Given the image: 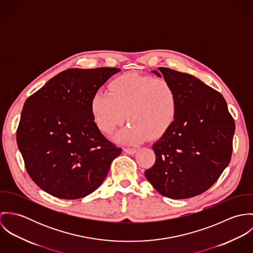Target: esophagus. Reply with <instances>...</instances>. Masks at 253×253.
I'll return each instance as SVG.
<instances>
[{
    "instance_id": "34e87169",
    "label": "esophagus",
    "mask_w": 253,
    "mask_h": 253,
    "mask_svg": "<svg viewBox=\"0 0 253 253\" xmlns=\"http://www.w3.org/2000/svg\"><path fill=\"white\" fill-rule=\"evenodd\" d=\"M124 151L128 154V155H133L136 153V149L135 148H129V147H126L124 148Z\"/></svg>"
}]
</instances>
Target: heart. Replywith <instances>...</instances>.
<instances>
[{"label": "heart", "mask_w": 253, "mask_h": 253, "mask_svg": "<svg viewBox=\"0 0 253 253\" xmlns=\"http://www.w3.org/2000/svg\"><path fill=\"white\" fill-rule=\"evenodd\" d=\"M177 106L176 92L167 80L126 73L110 82L108 91L93 94L90 112L96 126L106 134H112L127 116L131 124L115 139L135 144L164 136L175 122Z\"/></svg>", "instance_id": "b5f03b06"}]
</instances>
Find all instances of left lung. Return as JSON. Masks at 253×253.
Listing matches in <instances>:
<instances>
[{
    "mask_svg": "<svg viewBox=\"0 0 253 253\" xmlns=\"http://www.w3.org/2000/svg\"><path fill=\"white\" fill-rule=\"evenodd\" d=\"M160 73L174 88L177 116L153 149L145 176L163 196L180 200L210 189L230 163L235 122L221 93L198 78L166 67Z\"/></svg>",
    "mask_w": 253,
    "mask_h": 253,
    "instance_id": "left-lung-1",
    "label": "left lung"
}]
</instances>
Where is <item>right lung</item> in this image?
Returning a JSON list of instances; mask_svg holds the SVG:
<instances>
[{
    "instance_id": "1",
    "label": "right lung",
    "mask_w": 253,
    "mask_h": 253,
    "mask_svg": "<svg viewBox=\"0 0 253 253\" xmlns=\"http://www.w3.org/2000/svg\"><path fill=\"white\" fill-rule=\"evenodd\" d=\"M119 68H71L50 79L27 98L16 130L26 170L46 193L84 198L107 176L122 149L93 122L90 101Z\"/></svg>"
}]
</instances>
